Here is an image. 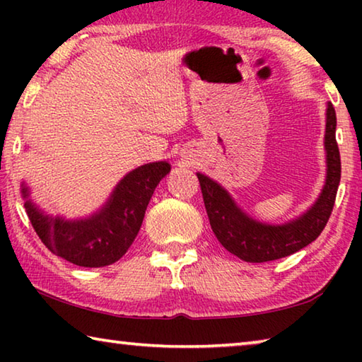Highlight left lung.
<instances>
[{"label": "left lung", "instance_id": "8db88e82", "mask_svg": "<svg viewBox=\"0 0 362 362\" xmlns=\"http://www.w3.org/2000/svg\"><path fill=\"white\" fill-rule=\"evenodd\" d=\"M169 173L168 161L132 169L116 183L99 209L76 218L47 214L33 201L32 188L25 180L21 183V194L36 235L52 254L79 267H107L129 249L144 222L153 192Z\"/></svg>", "mask_w": 362, "mask_h": 362}]
</instances>
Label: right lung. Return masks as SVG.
<instances>
[{
    "mask_svg": "<svg viewBox=\"0 0 362 362\" xmlns=\"http://www.w3.org/2000/svg\"><path fill=\"white\" fill-rule=\"evenodd\" d=\"M335 129V110L327 103L326 132H324L326 180L315 203L289 222L279 225L257 222L236 204L228 189L209 177L199 173L196 174L203 192L211 228L225 249L244 262L259 263L289 255L320 236L332 212L341 173Z\"/></svg>",
    "mask_w": 362,
    "mask_h": 362,
    "instance_id": "right-lung-1",
    "label": "right lung"
}]
</instances>
